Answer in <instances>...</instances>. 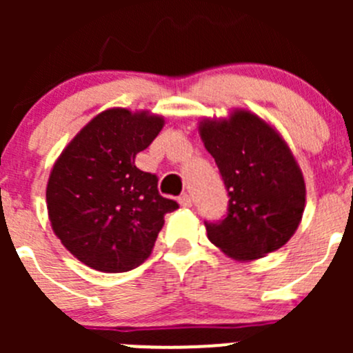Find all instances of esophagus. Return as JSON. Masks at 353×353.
I'll use <instances>...</instances> for the list:
<instances>
[{"mask_svg":"<svg viewBox=\"0 0 353 353\" xmlns=\"http://www.w3.org/2000/svg\"><path fill=\"white\" fill-rule=\"evenodd\" d=\"M179 203H181V206H184V208H190L191 205H193V201H191V196L188 193H183L179 196Z\"/></svg>","mask_w":353,"mask_h":353,"instance_id":"obj_1","label":"esophagus"}]
</instances>
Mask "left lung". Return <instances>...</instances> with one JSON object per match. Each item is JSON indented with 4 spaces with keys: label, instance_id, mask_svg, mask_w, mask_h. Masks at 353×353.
<instances>
[{
    "label": "left lung",
    "instance_id": "8db88e82",
    "mask_svg": "<svg viewBox=\"0 0 353 353\" xmlns=\"http://www.w3.org/2000/svg\"><path fill=\"white\" fill-rule=\"evenodd\" d=\"M199 133L229 194L223 219L205 220L208 239L243 261L282 248L305 205L304 177L285 141L248 110L203 121Z\"/></svg>",
    "mask_w": 353,
    "mask_h": 353
}]
</instances>
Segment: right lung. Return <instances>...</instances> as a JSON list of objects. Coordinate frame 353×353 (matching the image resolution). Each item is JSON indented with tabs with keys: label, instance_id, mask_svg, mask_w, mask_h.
<instances>
[{
	"label": "right lung",
	"instance_id": "right-lung-1",
	"mask_svg": "<svg viewBox=\"0 0 353 353\" xmlns=\"http://www.w3.org/2000/svg\"><path fill=\"white\" fill-rule=\"evenodd\" d=\"M163 126L159 116L109 109L65 148L49 176L52 230L83 265L105 273L140 266L150 256L163 215L179 208L159 193V177L134 165Z\"/></svg>",
	"mask_w": 353,
	"mask_h": 353
}]
</instances>
